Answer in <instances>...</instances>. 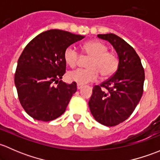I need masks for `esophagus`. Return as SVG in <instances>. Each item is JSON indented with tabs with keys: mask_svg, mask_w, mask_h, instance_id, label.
<instances>
[{
	"mask_svg": "<svg viewBox=\"0 0 160 160\" xmlns=\"http://www.w3.org/2000/svg\"><path fill=\"white\" fill-rule=\"evenodd\" d=\"M77 89L80 90V89H81L82 87H83V85H82V84H80V83H77Z\"/></svg>",
	"mask_w": 160,
	"mask_h": 160,
	"instance_id": "1",
	"label": "esophagus"
}]
</instances>
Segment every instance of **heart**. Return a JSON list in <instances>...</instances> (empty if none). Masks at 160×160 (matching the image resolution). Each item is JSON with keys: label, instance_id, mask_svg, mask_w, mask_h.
<instances>
[{"label": "heart", "instance_id": "b5f03b06", "mask_svg": "<svg viewBox=\"0 0 160 160\" xmlns=\"http://www.w3.org/2000/svg\"><path fill=\"white\" fill-rule=\"evenodd\" d=\"M108 48L104 43L98 41L87 42L83 47V53L90 58L88 69H77L70 71L67 77L70 81L85 84L94 81L99 73L104 78L111 77L119 66V58L115 52L108 51ZM80 53L73 46H70L64 52V59L67 65L74 67L80 59Z\"/></svg>", "mask_w": 160, "mask_h": 160}]
</instances>
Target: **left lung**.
Segmentation results:
<instances>
[{
	"mask_svg": "<svg viewBox=\"0 0 160 160\" xmlns=\"http://www.w3.org/2000/svg\"><path fill=\"white\" fill-rule=\"evenodd\" d=\"M98 37L112 45L118 56L119 66L108 80L93 87L88 104L97 122L105 126H115L129 118L139 102L145 71L139 56L125 40L112 33Z\"/></svg>",
	"mask_w": 160,
	"mask_h": 160,
	"instance_id": "obj_1",
	"label": "left lung"
}]
</instances>
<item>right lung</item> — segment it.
I'll use <instances>...</instances> for the list:
<instances>
[{"label": "right lung", "mask_w": 160, "mask_h": 160, "mask_svg": "<svg viewBox=\"0 0 160 160\" xmlns=\"http://www.w3.org/2000/svg\"><path fill=\"white\" fill-rule=\"evenodd\" d=\"M83 38L52 29L37 35L24 49L18 61L14 83L22 108L34 119L49 122L65 112L77 88L76 82L67 84L61 80L67 67L64 52Z\"/></svg>", "instance_id": "1"}]
</instances>
